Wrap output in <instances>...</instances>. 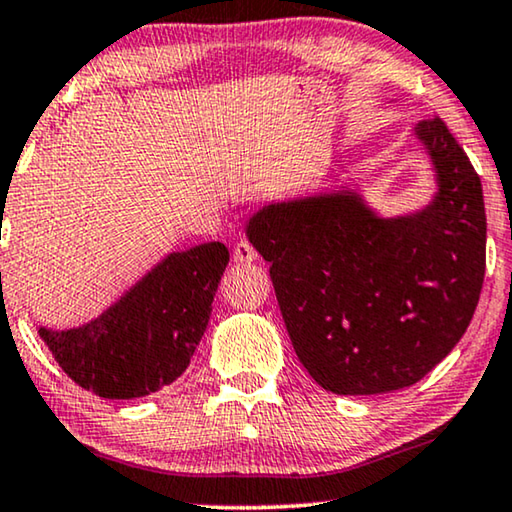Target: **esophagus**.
<instances>
[{"label": "esophagus", "mask_w": 512, "mask_h": 512, "mask_svg": "<svg viewBox=\"0 0 512 512\" xmlns=\"http://www.w3.org/2000/svg\"><path fill=\"white\" fill-rule=\"evenodd\" d=\"M258 258V254H256V249L251 247L249 242H237L235 244V251H233V261L237 263V265H247V263H254Z\"/></svg>", "instance_id": "1"}]
</instances>
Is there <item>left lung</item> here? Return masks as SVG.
Listing matches in <instances>:
<instances>
[{
    "label": "left lung",
    "mask_w": 512,
    "mask_h": 512,
    "mask_svg": "<svg viewBox=\"0 0 512 512\" xmlns=\"http://www.w3.org/2000/svg\"><path fill=\"white\" fill-rule=\"evenodd\" d=\"M436 193L382 216L356 188L270 202L247 237L270 263L279 310L312 380L340 396L405 389L471 324L485 279L482 184L440 118L417 123Z\"/></svg>",
    "instance_id": "obj_1"
}]
</instances>
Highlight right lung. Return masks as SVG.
Instances as JSON below:
<instances>
[{
    "mask_svg": "<svg viewBox=\"0 0 512 512\" xmlns=\"http://www.w3.org/2000/svg\"><path fill=\"white\" fill-rule=\"evenodd\" d=\"M221 242L172 251L88 324L39 335L60 368L102 398H139L191 363L228 265Z\"/></svg>",
    "mask_w": 512,
    "mask_h": 512,
    "instance_id": "1",
    "label": "right lung"
}]
</instances>
